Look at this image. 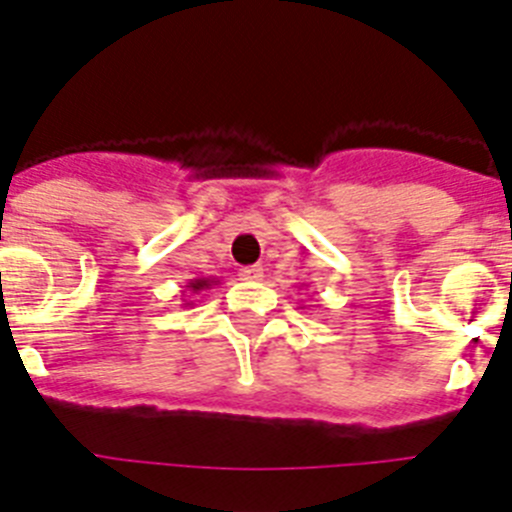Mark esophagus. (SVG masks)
I'll list each match as a JSON object with an SVG mask.
<instances>
[{
  "label": "esophagus",
  "mask_w": 512,
  "mask_h": 512,
  "mask_svg": "<svg viewBox=\"0 0 512 512\" xmlns=\"http://www.w3.org/2000/svg\"><path fill=\"white\" fill-rule=\"evenodd\" d=\"M239 278H242V280H260L262 278V267L260 265L242 267V270H239Z\"/></svg>",
  "instance_id": "34e87169"
}]
</instances>
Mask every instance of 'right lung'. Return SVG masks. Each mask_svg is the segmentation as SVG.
Listing matches in <instances>:
<instances>
[{"instance_id": "add662e5", "label": "right lung", "mask_w": 512, "mask_h": 512, "mask_svg": "<svg viewBox=\"0 0 512 512\" xmlns=\"http://www.w3.org/2000/svg\"><path fill=\"white\" fill-rule=\"evenodd\" d=\"M211 285H219V280L216 278H193L191 283L186 285V290L191 293V296H196V293H204V290H209ZM183 306H193V301H186Z\"/></svg>"}]
</instances>
